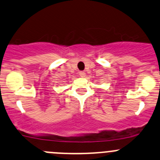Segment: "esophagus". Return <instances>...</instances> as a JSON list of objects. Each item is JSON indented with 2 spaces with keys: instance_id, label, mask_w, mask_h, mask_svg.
I'll return each mask as SVG.
<instances>
[{
  "instance_id": "esophagus-1",
  "label": "esophagus",
  "mask_w": 160,
  "mask_h": 160,
  "mask_svg": "<svg viewBox=\"0 0 160 160\" xmlns=\"http://www.w3.org/2000/svg\"><path fill=\"white\" fill-rule=\"evenodd\" d=\"M78 74H79V76H80V77H82V78H84L85 76H86V73H85L84 71H80Z\"/></svg>"
}]
</instances>
